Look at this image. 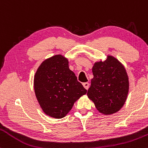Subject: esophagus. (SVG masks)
<instances>
[{
  "instance_id": "1",
  "label": "esophagus",
  "mask_w": 148,
  "mask_h": 148,
  "mask_svg": "<svg viewBox=\"0 0 148 148\" xmlns=\"http://www.w3.org/2000/svg\"><path fill=\"white\" fill-rule=\"evenodd\" d=\"M83 86H84V87L86 88V90H88V88H89V83H88V82L84 83V84H83Z\"/></svg>"
}]
</instances>
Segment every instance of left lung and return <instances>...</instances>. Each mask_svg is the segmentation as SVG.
<instances>
[{
	"instance_id": "obj_1",
	"label": "left lung",
	"mask_w": 148,
	"mask_h": 148,
	"mask_svg": "<svg viewBox=\"0 0 148 148\" xmlns=\"http://www.w3.org/2000/svg\"><path fill=\"white\" fill-rule=\"evenodd\" d=\"M94 77L87 95L97 109L103 115L120 111L126 101L129 92V78L126 69L118 59L108 56L92 67Z\"/></svg>"
}]
</instances>
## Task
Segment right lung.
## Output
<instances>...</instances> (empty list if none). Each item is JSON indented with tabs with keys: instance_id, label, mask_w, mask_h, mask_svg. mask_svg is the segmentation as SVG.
I'll use <instances>...</instances> for the list:
<instances>
[{
	"instance_id": "right-lung-1",
	"label": "right lung",
	"mask_w": 148,
	"mask_h": 148,
	"mask_svg": "<svg viewBox=\"0 0 148 148\" xmlns=\"http://www.w3.org/2000/svg\"><path fill=\"white\" fill-rule=\"evenodd\" d=\"M34 90L44 113L58 119L64 118L76 100L87 92L62 55L42 62L34 76Z\"/></svg>"
}]
</instances>
